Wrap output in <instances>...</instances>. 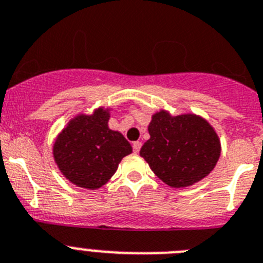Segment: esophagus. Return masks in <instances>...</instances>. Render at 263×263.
<instances>
[{
	"instance_id": "34e87169",
	"label": "esophagus",
	"mask_w": 263,
	"mask_h": 263,
	"mask_svg": "<svg viewBox=\"0 0 263 263\" xmlns=\"http://www.w3.org/2000/svg\"><path fill=\"white\" fill-rule=\"evenodd\" d=\"M132 148H134L135 153H139V151H140V148H141V141H134V144H132Z\"/></svg>"
}]
</instances>
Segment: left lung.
<instances>
[{
  "label": "left lung",
  "mask_w": 263,
  "mask_h": 263,
  "mask_svg": "<svg viewBox=\"0 0 263 263\" xmlns=\"http://www.w3.org/2000/svg\"><path fill=\"white\" fill-rule=\"evenodd\" d=\"M151 139L140 156L156 176L172 187H186L212 172L220 156L216 132L200 117H170L160 111L148 127Z\"/></svg>",
  "instance_id": "8db88e82"
}]
</instances>
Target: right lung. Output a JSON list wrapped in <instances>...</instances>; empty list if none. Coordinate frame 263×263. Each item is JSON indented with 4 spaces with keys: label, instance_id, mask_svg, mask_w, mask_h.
Segmentation results:
<instances>
[{
    "label": "right lung",
    "instance_id": "1",
    "mask_svg": "<svg viewBox=\"0 0 263 263\" xmlns=\"http://www.w3.org/2000/svg\"><path fill=\"white\" fill-rule=\"evenodd\" d=\"M103 108L93 115H79L68 123L53 145L59 169L72 183L85 189H99L117 172L132 146L122 134L107 126Z\"/></svg>",
    "mask_w": 263,
    "mask_h": 263
}]
</instances>
